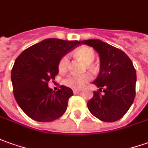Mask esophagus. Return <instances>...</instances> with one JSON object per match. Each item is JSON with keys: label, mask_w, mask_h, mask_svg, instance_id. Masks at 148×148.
<instances>
[{"label": "esophagus", "mask_w": 148, "mask_h": 148, "mask_svg": "<svg viewBox=\"0 0 148 148\" xmlns=\"http://www.w3.org/2000/svg\"><path fill=\"white\" fill-rule=\"evenodd\" d=\"M80 92V89H73V93H74V94H77V93H79Z\"/></svg>", "instance_id": "obj_1"}]
</instances>
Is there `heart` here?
Returning a JSON list of instances; mask_svg holds the SVG:
<instances>
[{"label": "heart", "instance_id": "obj_1", "mask_svg": "<svg viewBox=\"0 0 148 148\" xmlns=\"http://www.w3.org/2000/svg\"><path fill=\"white\" fill-rule=\"evenodd\" d=\"M74 56L76 58L80 59L84 62V64L90 66L95 59L96 54L94 50L91 47H82L74 51ZM69 64V59L68 56H64L60 58L58 64V69L61 72H65L67 70ZM92 80V76L88 73L82 74V75H76V74H70L64 80V85L74 89L80 88Z\"/></svg>", "mask_w": 148, "mask_h": 148}]
</instances>
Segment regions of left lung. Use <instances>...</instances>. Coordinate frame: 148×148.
I'll use <instances>...</instances> for the list:
<instances>
[{
	"instance_id": "obj_1",
	"label": "left lung",
	"mask_w": 148,
	"mask_h": 148,
	"mask_svg": "<svg viewBox=\"0 0 148 148\" xmlns=\"http://www.w3.org/2000/svg\"><path fill=\"white\" fill-rule=\"evenodd\" d=\"M80 42L95 49L101 61L99 76L93 82L99 90L93 91L88 108L103 122H116L126 114L135 97L136 71L132 61L122 50L99 39Z\"/></svg>"
}]
</instances>
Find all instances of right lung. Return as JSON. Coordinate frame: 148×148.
Listing matches in <instances>:
<instances>
[{
    "label": "right lung",
    "instance_id": "obj_1",
    "mask_svg": "<svg viewBox=\"0 0 148 148\" xmlns=\"http://www.w3.org/2000/svg\"><path fill=\"white\" fill-rule=\"evenodd\" d=\"M80 44L47 38L25 49L16 59L11 72L13 92L18 106L30 119L47 123L65 113L73 92L64 85L53 92L48 82L59 73L61 57Z\"/></svg>",
    "mask_w": 148,
    "mask_h": 148
}]
</instances>
